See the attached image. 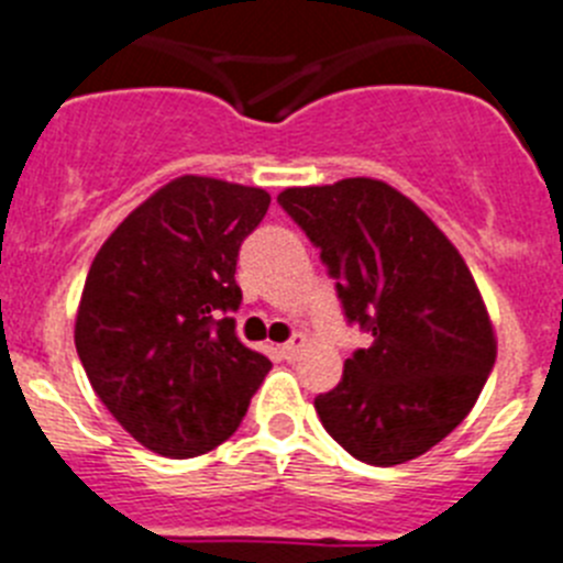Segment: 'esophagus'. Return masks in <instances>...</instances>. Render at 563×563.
Instances as JSON below:
<instances>
[{
	"label": "esophagus",
	"instance_id": "esophagus-1",
	"mask_svg": "<svg viewBox=\"0 0 563 563\" xmlns=\"http://www.w3.org/2000/svg\"><path fill=\"white\" fill-rule=\"evenodd\" d=\"M306 347H308V336H306V333H294V336L288 339L286 344H283L280 353L288 358V362H294V358L300 356V353L306 351Z\"/></svg>",
	"mask_w": 563,
	"mask_h": 563
}]
</instances>
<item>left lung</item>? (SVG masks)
Returning a JSON list of instances; mask_svg holds the SVG:
<instances>
[{"label": "left lung", "mask_w": 563, "mask_h": 563, "mask_svg": "<svg viewBox=\"0 0 563 563\" xmlns=\"http://www.w3.org/2000/svg\"><path fill=\"white\" fill-rule=\"evenodd\" d=\"M277 201L336 277L344 317L373 344L313 398L344 452L369 465L427 454L463 423L496 362L483 294L457 246L382 179L286 187Z\"/></svg>", "instance_id": "left-lung-1"}]
</instances>
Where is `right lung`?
<instances>
[{
    "mask_svg": "<svg viewBox=\"0 0 563 563\" xmlns=\"http://www.w3.org/2000/svg\"><path fill=\"white\" fill-rule=\"evenodd\" d=\"M263 187L176 176L129 212L95 255L75 347L120 427L162 457L224 443L272 362L246 347L235 261L269 210Z\"/></svg>",
    "mask_w": 563,
    "mask_h": 563,
    "instance_id": "obj_1",
    "label": "right lung"
}]
</instances>
